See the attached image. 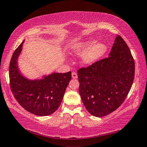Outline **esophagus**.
Listing matches in <instances>:
<instances>
[{
    "label": "esophagus",
    "instance_id": "34e87169",
    "mask_svg": "<svg viewBox=\"0 0 147 147\" xmlns=\"http://www.w3.org/2000/svg\"><path fill=\"white\" fill-rule=\"evenodd\" d=\"M72 78L74 79H76L78 78V75H77L76 72H73V73H72Z\"/></svg>",
    "mask_w": 147,
    "mask_h": 147
}]
</instances>
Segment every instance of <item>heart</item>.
I'll return each mask as SVG.
<instances>
[{
  "mask_svg": "<svg viewBox=\"0 0 147 147\" xmlns=\"http://www.w3.org/2000/svg\"><path fill=\"white\" fill-rule=\"evenodd\" d=\"M107 46L103 43L98 42L94 39L88 40L73 45L71 48L73 54L81 56L82 63L84 65H90L98 60L105 54Z\"/></svg>",
  "mask_w": 147,
  "mask_h": 147,
  "instance_id": "1",
  "label": "heart"
}]
</instances>
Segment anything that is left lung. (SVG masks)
<instances>
[{
	"instance_id": "left-lung-1",
	"label": "left lung",
	"mask_w": 147,
	"mask_h": 147,
	"mask_svg": "<svg viewBox=\"0 0 147 147\" xmlns=\"http://www.w3.org/2000/svg\"><path fill=\"white\" fill-rule=\"evenodd\" d=\"M79 93L87 111L103 117L123 103L134 79L135 63L126 42L117 35L109 57L78 71Z\"/></svg>"
}]
</instances>
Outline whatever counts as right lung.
Instances as JSON below:
<instances>
[{"instance_id": "obj_1", "label": "right lung", "mask_w": 147, "mask_h": 147, "mask_svg": "<svg viewBox=\"0 0 147 147\" xmlns=\"http://www.w3.org/2000/svg\"><path fill=\"white\" fill-rule=\"evenodd\" d=\"M24 41L13 53L9 66V85L13 96L27 111L37 116L53 114L59 107L71 80V72L53 73L40 80H28L18 72L17 58Z\"/></svg>"}]
</instances>
